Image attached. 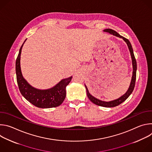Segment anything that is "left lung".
Wrapping results in <instances>:
<instances>
[{
  "label": "left lung",
  "mask_w": 152,
  "mask_h": 152,
  "mask_svg": "<svg viewBox=\"0 0 152 152\" xmlns=\"http://www.w3.org/2000/svg\"><path fill=\"white\" fill-rule=\"evenodd\" d=\"M103 31L106 32H109L110 34H111L113 35H115L116 37H120V38L123 39V40L126 42V44L128 46V48L129 49L130 53H131V58H132V66H133L132 77V80H131V84H130L129 87L127 92L124 95H123L120 98H118L116 100H112V101H110V102H104V101H102L100 100H99V99H96V97H94V96H93L92 95H91L90 94L87 87H86V86L85 85L86 90V94H87V96H88V99L91 100V102H92L93 103H94V104H96L98 106H101L106 107H111L117 106L119 105L120 104H121V103H123L124 101H125L129 97V96L131 94V93L134 91V87H135V81H136L137 66L136 59H135L133 49H132V47L131 42H130L129 39H127V38L121 36L116 31H114L111 29H106L103 30Z\"/></svg>",
  "instance_id": "obj_1"
}]
</instances>
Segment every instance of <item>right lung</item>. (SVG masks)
Here are the masks:
<instances>
[{
	"mask_svg": "<svg viewBox=\"0 0 152 152\" xmlns=\"http://www.w3.org/2000/svg\"><path fill=\"white\" fill-rule=\"evenodd\" d=\"M25 42L20 49L15 62L17 82L21 94L28 101L38 107L50 108L59 106L66 98V88L71 81L72 76L61 80L50 89L38 90L33 87L23 78L21 72L20 55Z\"/></svg>",
	"mask_w": 152,
	"mask_h": 152,
	"instance_id": "right-lung-1",
	"label": "right lung"
}]
</instances>
